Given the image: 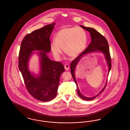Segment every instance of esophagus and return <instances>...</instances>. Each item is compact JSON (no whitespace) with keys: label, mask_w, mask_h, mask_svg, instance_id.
<instances>
[{"label":"esophagus","mask_w":130,"mask_h":130,"mask_svg":"<svg viewBox=\"0 0 130 130\" xmlns=\"http://www.w3.org/2000/svg\"><path fill=\"white\" fill-rule=\"evenodd\" d=\"M64 68H65V70H66V71H68V70L69 69V65H68V64H66L65 65Z\"/></svg>","instance_id":"obj_1"}]
</instances>
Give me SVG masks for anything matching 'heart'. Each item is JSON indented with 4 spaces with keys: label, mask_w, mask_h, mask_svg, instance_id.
Masks as SVG:
<instances>
[{
    "label": "heart",
    "mask_w": 130,
    "mask_h": 130,
    "mask_svg": "<svg viewBox=\"0 0 130 130\" xmlns=\"http://www.w3.org/2000/svg\"><path fill=\"white\" fill-rule=\"evenodd\" d=\"M55 41L51 44V49L56 59L59 60L63 48L70 56L75 57L80 54L86 47L87 37L85 31L81 28H66L57 32Z\"/></svg>",
    "instance_id": "obj_1"
}]
</instances>
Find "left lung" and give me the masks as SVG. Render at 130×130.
<instances>
[{"instance_id": "8db88e82", "label": "left lung", "mask_w": 130, "mask_h": 130, "mask_svg": "<svg viewBox=\"0 0 130 130\" xmlns=\"http://www.w3.org/2000/svg\"><path fill=\"white\" fill-rule=\"evenodd\" d=\"M80 27H81L82 28H83L84 29L86 30V31L90 32L91 37V39H92V41L89 44V45L87 47L86 50L84 51L83 52H82L79 56H78L76 58H75L74 60H73L72 62H71V66H70V68L71 69V73L75 81V83L76 85V87L77 89V94L79 95V96L80 98L81 99L84 100H91L94 99L96 97H97L99 95L100 93H102L104 90L105 87L106 86L107 82H106L105 86L103 88V89L96 96L93 98H87L86 96H84L81 93L79 90V89L77 87V84L75 78V75H74L75 68L76 67L78 62H79L81 58L83 55L87 54L93 53V52H101L105 56L106 61L108 65L109 73L110 71L111 70V57L110 53L109 44L106 38L104 36H103L100 33H99V31L95 30L93 28L85 27L83 26H80Z\"/></svg>"}]
</instances>
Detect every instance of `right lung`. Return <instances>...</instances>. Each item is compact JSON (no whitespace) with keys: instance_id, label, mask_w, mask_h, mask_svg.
<instances>
[{"instance_id":"add662e5","label":"right lung","mask_w":130,"mask_h":130,"mask_svg":"<svg viewBox=\"0 0 130 130\" xmlns=\"http://www.w3.org/2000/svg\"><path fill=\"white\" fill-rule=\"evenodd\" d=\"M55 24L45 26L25 36L19 53V69L27 91L36 99L44 102L56 98L60 76L65 71L61 63L51 60L47 55L51 51L50 37ZM36 50L40 51L41 58V72L37 77L31 74L27 67L32 51Z\"/></svg>"}]
</instances>
